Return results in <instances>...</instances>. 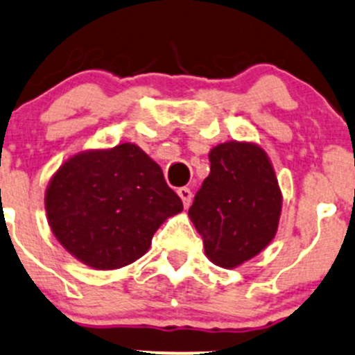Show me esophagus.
Listing matches in <instances>:
<instances>
[{"mask_svg": "<svg viewBox=\"0 0 355 355\" xmlns=\"http://www.w3.org/2000/svg\"><path fill=\"white\" fill-rule=\"evenodd\" d=\"M177 193H178V197L182 199V202H184V207H189L190 200H192V192H190V189L180 187V189H177Z\"/></svg>", "mask_w": 355, "mask_h": 355, "instance_id": "1", "label": "esophagus"}]
</instances>
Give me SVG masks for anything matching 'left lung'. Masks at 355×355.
I'll return each instance as SVG.
<instances>
[{
	"label": "left lung",
	"mask_w": 355,
	"mask_h": 355,
	"mask_svg": "<svg viewBox=\"0 0 355 355\" xmlns=\"http://www.w3.org/2000/svg\"><path fill=\"white\" fill-rule=\"evenodd\" d=\"M211 173L193 197L190 221L214 266L236 268L266 250L279 227L282 192L257 143L226 141L209 151Z\"/></svg>",
	"instance_id": "obj_1"
}]
</instances>
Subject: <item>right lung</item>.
<instances>
[{
    "label": "right lung",
    "mask_w": 355,
    "mask_h": 355,
    "mask_svg": "<svg viewBox=\"0 0 355 355\" xmlns=\"http://www.w3.org/2000/svg\"><path fill=\"white\" fill-rule=\"evenodd\" d=\"M44 202L55 240L95 270L136 262L156 230L184 211L158 163L134 143L73 155L52 175Z\"/></svg>",
    "instance_id": "1"
}]
</instances>
